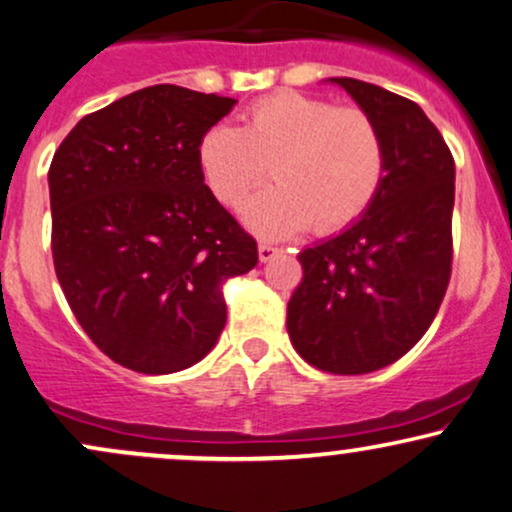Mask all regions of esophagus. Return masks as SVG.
<instances>
[{"instance_id":"34e87169","label":"esophagus","mask_w":512,"mask_h":512,"mask_svg":"<svg viewBox=\"0 0 512 512\" xmlns=\"http://www.w3.org/2000/svg\"><path fill=\"white\" fill-rule=\"evenodd\" d=\"M279 252H281V248H274V245H269V243L257 245V255H260V262L274 260V257L279 255Z\"/></svg>"}]
</instances>
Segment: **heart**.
I'll return each mask as SVG.
<instances>
[{"label": "heart", "mask_w": 512, "mask_h": 512, "mask_svg": "<svg viewBox=\"0 0 512 512\" xmlns=\"http://www.w3.org/2000/svg\"><path fill=\"white\" fill-rule=\"evenodd\" d=\"M195 155L207 190L226 207H236L272 164L274 186L243 205V221L264 238L307 226L322 236L348 229L386 178V140L372 114L291 90L252 102L240 128L209 126Z\"/></svg>", "instance_id": "1"}]
</instances>
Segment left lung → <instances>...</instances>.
I'll return each instance as SVG.
<instances>
[{"mask_svg": "<svg viewBox=\"0 0 512 512\" xmlns=\"http://www.w3.org/2000/svg\"><path fill=\"white\" fill-rule=\"evenodd\" d=\"M331 80L379 123L386 178L365 217L300 252L286 326L312 367L367 374L408 353L439 312L453 264L455 162L420 104L365 80Z\"/></svg>", "mask_w": 512, "mask_h": 512, "instance_id": "8db88e82", "label": "left lung"}]
</instances>
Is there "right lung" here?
Returning <instances> with one entry per match:
<instances>
[{"label": "right lung", "instance_id": "obj_1", "mask_svg": "<svg viewBox=\"0 0 512 512\" xmlns=\"http://www.w3.org/2000/svg\"><path fill=\"white\" fill-rule=\"evenodd\" d=\"M233 104L152 85L83 116L54 152V272L90 341L133 372L200 362L226 324L224 283L257 264L195 155Z\"/></svg>", "mask_w": 512, "mask_h": 512}]
</instances>
